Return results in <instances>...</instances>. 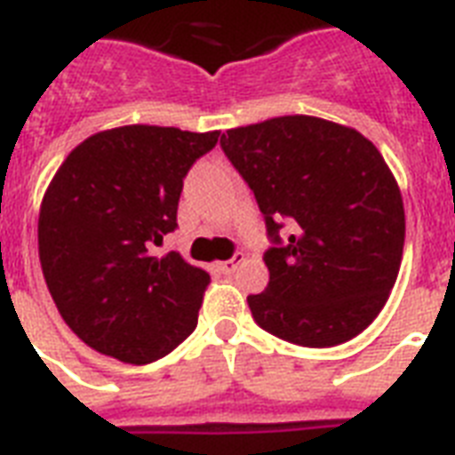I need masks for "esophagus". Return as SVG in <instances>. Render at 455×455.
Instances as JSON below:
<instances>
[{
	"label": "esophagus",
	"mask_w": 455,
	"mask_h": 455,
	"mask_svg": "<svg viewBox=\"0 0 455 455\" xmlns=\"http://www.w3.org/2000/svg\"><path fill=\"white\" fill-rule=\"evenodd\" d=\"M243 259H245V255H243V252H235L231 259H227V262H220V271L228 276V274H234V271L238 269V264H243Z\"/></svg>",
	"instance_id": "esophagus-1"
}]
</instances>
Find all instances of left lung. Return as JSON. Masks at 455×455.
<instances>
[{
  "mask_svg": "<svg viewBox=\"0 0 455 455\" xmlns=\"http://www.w3.org/2000/svg\"><path fill=\"white\" fill-rule=\"evenodd\" d=\"M220 144L274 243L264 252L269 285L248 295L257 325L302 347L366 331L395 288L406 234L402 191L380 151L352 127L311 116L227 130Z\"/></svg>",
  "mask_w": 455,
  "mask_h": 455,
  "instance_id": "obj_1",
  "label": "left lung"
}]
</instances>
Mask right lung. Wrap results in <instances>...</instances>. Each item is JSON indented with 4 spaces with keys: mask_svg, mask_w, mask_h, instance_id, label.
<instances>
[{
    "mask_svg": "<svg viewBox=\"0 0 455 455\" xmlns=\"http://www.w3.org/2000/svg\"><path fill=\"white\" fill-rule=\"evenodd\" d=\"M220 132L124 124L75 146L39 207V262L70 331L96 352L151 363L198 323L210 274L156 257L177 228L186 172Z\"/></svg>",
    "mask_w": 455,
    "mask_h": 455,
    "instance_id": "add662e5",
    "label": "right lung"
}]
</instances>
